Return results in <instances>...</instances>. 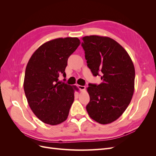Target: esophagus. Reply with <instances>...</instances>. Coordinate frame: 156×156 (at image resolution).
Segmentation results:
<instances>
[{
  "instance_id": "esophagus-1",
  "label": "esophagus",
  "mask_w": 156,
  "mask_h": 156,
  "mask_svg": "<svg viewBox=\"0 0 156 156\" xmlns=\"http://www.w3.org/2000/svg\"><path fill=\"white\" fill-rule=\"evenodd\" d=\"M77 88L80 90L81 91H84V90H85V88H86V87H84V86H81V85H77Z\"/></svg>"
}]
</instances>
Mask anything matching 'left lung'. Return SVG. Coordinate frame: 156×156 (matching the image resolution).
Wrapping results in <instances>:
<instances>
[{
  "instance_id": "left-lung-1",
  "label": "left lung",
  "mask_w": 156,
  "mask_h": 156,
  "mask_svg": "<svg viewBox=\"0 0 156 156\" xmlns=\"http://www.w3.org/2000/svg\"><path fill=\"white\" fill-rule=\"evenodd\" d=\"M82 47L88 67L101 83L88 84L90 117L101 124H110L123 114L134 92L135 68L127 51L108 37L84 36Z\"/></svg>"
}]
</instances>
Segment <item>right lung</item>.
I'll list each match as a JSON object with an SVG mask.
<instances>
[{
	"label": "right lung",
	"instance_id": "1",
	"mask_svg": "<svg viewBox=\"0 0 156 156\" xmlns=\"http://www.w3.org/2000/svg\"><path fill=\"white\" fill-rule=\"evenodd\" d=\"M80 45L77 37H59L39 47L27 65L24 91L34 114L45 124L55 126L67 119L77 88L58 81L66 76L69 56Z\"/></svg>",
	"mask_w": 156,
	"mask_h": 156
}]
</instances>
